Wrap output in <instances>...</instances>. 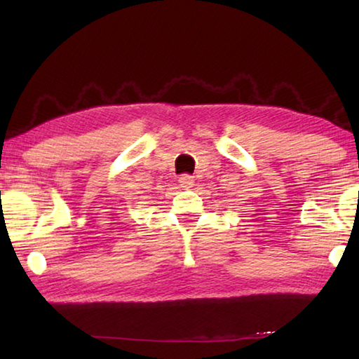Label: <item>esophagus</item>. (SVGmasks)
Masks as SVG:
<instances>
[{
    "label": "esophagus",
    "instance_id": "obj_1",
    "mask_svg": "<svg viewBox=\"0 0 359 359\" xmlns=\"http://www.w3.org/2000/svg\"><path fill=\"white\" fill-rule=\"evenodd\" d=\"M179 185L182 187V188H191L193 185H194V179L191 177L190 174H182L180 177H179Z\"/></svg>",
    "mask_w": 359,
    "mask_h": 359
}]
</instances>
